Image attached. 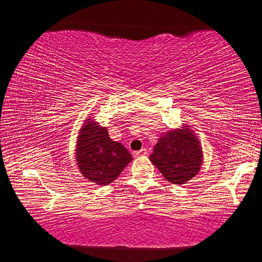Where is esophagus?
<instances>
[{"label": "esophagus", "instance_id": "esophagus-1", "mask_svg": "<svg viewBox=\"0 0 262 262\" xmlns=\"http://www.w3.org/2000/svg\"><path fill=\"white\" fill-rule=\"evenodd\" d=\"M143 156H147L146 148H141L140 150H136V152H134V157H143Z\"/></svg>", "mask_w": 262, "mask_h": 262}]
</instances>
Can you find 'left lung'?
I'll list each match as a JSON object with an SVG mask.
<instances>
[{"label": "left lung", "instance_id": "8db88e82", "mask_svg": "<svg viewBox=\"0 0 262 262\" xmlns=\"http://www.w3.org/2000/svg\"><path fill=\"white\" fill-rule=\"evenodd\" d=\"M149 160L172 184H185L200 172L203 152L189 126L166 132L158 140Z\"/></svg>", "mask_w": 262, "mask_h": 262}]
</instances>
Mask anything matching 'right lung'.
I'll list each match as a JSON object with an SVG mask.
<instances>
[{
	"instance_id": "1",
	"label": "right lung",
	"mask_w": 262,
	"mask_h": 262,
	"mask_svg": "<svg viewBox=\"0 0 262 262\" xmlns=\"http://www.w3.org/2000/svg\"><path fill=\"white\" fill-rule=\"evenodd\" d=\"M76 159L80 173L96 185H109L133 160L122 143L113 141L105 127L88 119L79 129Z\"/></svg>"
}]
</instances>
